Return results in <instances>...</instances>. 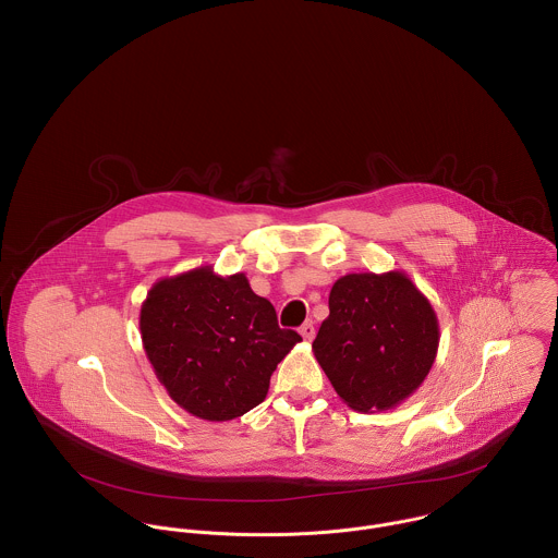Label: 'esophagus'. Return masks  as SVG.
Here are the masks:
<instances>
[{
  "label": "esophagus",
  "instance_id": "obj_1",
  "mask_svg": "<svg viewBox=\"0 0 558 558\" xmlns=\"http://www.w3.org/2000/svg\"><path fill=\"white\" fill-rule=\"evenodd\" d=\"M300 335H302L306 341H313V339H315V324H313L311 319L304 322L302 328H300Z\"/></svg>",
  "mask_w": 558,
  "mask_h": 558
}]
</instances>
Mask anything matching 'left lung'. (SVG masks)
I'll list each match as a JSON object with an SVG mask.
<instances>
[{"label":"left lung","mask_w":558,"mask_h":558,"mask_svg":"<svg viewBox=\"0 0 558 558\" xmlns=\"http://www.w3.org/2000/svg\"><path fill=\"white\" fill-rule=\"evenodd\" d=\"M328 306L313 352L350 409L387 411L417 391L437 356L439 322L407 274H348Z\"/></svg>","instance_id":"8db88e82"}]
</instances>
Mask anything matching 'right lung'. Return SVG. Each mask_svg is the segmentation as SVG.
<instances>
[{"instance_id":"obj_1","label":"right lung","mask_w":558,"mask_h":558,"mask_svg":"<svg viewBox=\"0 0 558 558\" xmlns=\"http://www.w3.org/2000/svg\"><path fill=\"white\" fill-rule=\"evenodd\" d=\"M145 354L171 400L186 413L228 422L258 407L278 363L302 341L278 326L276 308L245 274L213 267L158 280L141 306Z\"/></svg>"}]
</instances>
